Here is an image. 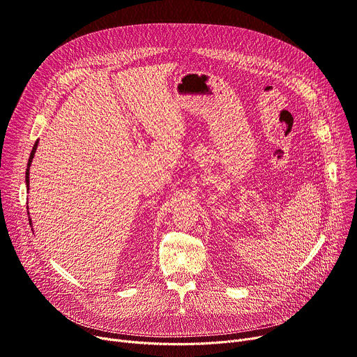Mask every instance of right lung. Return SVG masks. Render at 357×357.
Masks as SVG:
<instances>
[{"instance_id": "right-lung-1", "label": "right lung", "mask_w": 357, "mask_h": 357, "mask_svg": "<svg viewBox=\"0 0 357 357\" xmlns=\"http://www.w3.org/2000/svg\"><path fill=\"white\" fill-rule=\"evenodd\" d=\"M37 143H39V140H37L36 143H34V146H33V150H31V153H30V158H29V163H27V171H26V185H27V191H29V171H30V165H31V160H33V158H34V153H36V149H37ZM30 220V218H29Z\"/></svg>"}]
</instances>
